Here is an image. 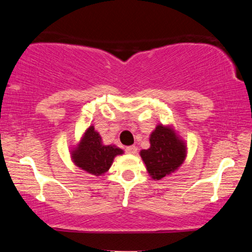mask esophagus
<instances>
[{
    "mask_svg": "<svg viewBox=\"0 0 252 252\" xmlns=\"http://www.w3.org/2000/svg\"><path fill=\"white\" fill-rule=\"evenodd\" d=\"M126 153H130V154H135L137 152V147L135 145H131V146H128L126 149Z\"/></svg>",
    "mask_w": 252,
    "mask_h": 252,
    "instance_id": "obj_1",
    "label": "esophagus"
}]
</instances>
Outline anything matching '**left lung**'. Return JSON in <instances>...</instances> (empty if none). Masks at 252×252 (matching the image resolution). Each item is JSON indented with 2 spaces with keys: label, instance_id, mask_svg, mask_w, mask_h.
I'll list each match as a JSON object with an SVG mask.
<instances>
[{
  "label": "left lung",
  "instance_id": "1",
  "mask_svg": "<svg viewBox=\"0 0 252 252\" xmlns=\"http://www.w3.org/2000/svg\"><path fill=\"white\" fill-rule=\"evenodd\" d=\"M150 149L140 151V157L153 180L170 175L186 159V144L170 126H157L150 136Z\"/></svg>",
  "mask_w": 252,
  "mask_h": 252
}]
</instances>
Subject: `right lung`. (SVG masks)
I'll return each mask as SVG.
<instances>
[{"label": "right lung", "mask_w": 252, "mask_h": 252, "mask_svg": "<svg viewBox=\"0 0 252 252\" xmlns=\"http://www.w3.org/2000/svg\"><path fill=\"white\" fill-rule=\"evenodd\" d=\"M123 151L114 145H103L101 137L91 126L84 133L82 140L71 152L72 161L77 167L92 175L99 176L108 172L114 158Z\"/></svg>", "instance_id": "1"}]
</instances>
